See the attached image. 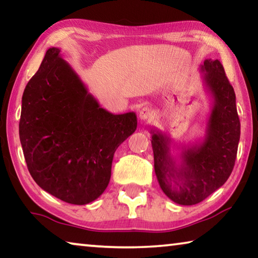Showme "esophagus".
<instances>
[{"label": "esophagus", "instance_id": "34e87169", "mask_svg": "<svg viewBox=\"0 0 258 258\" xmlns=\"http://www.w3.org/2000/svg\"><path fill=\"white\" fill-rule=\"evenodd\" d=\"M152 117H154V113H152L151 109H149L148 107L142 108L141 110L139 112V118L141 120H147V121H150L152 119Z\"/></svg>", "mask_w": 258, "mask_h": 258}]
</instances>
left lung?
I'll list each match as a JSON object with an SVG mask.
<instances>
[{
	"label": "left lung",
	"instance_id": "1",
	"mask_svg": "<svg viewBox=\"0 0 258 258\" xmlns=\"http://www.w3.org/2000/svg\"><path fill=\"white\" fill-rule=\"evenodd\" d=\"M202 82L212 99L203 139L189 146H175L166 134L151 128L155 173L161 190L174 203L196 205L221 187L232 173L240 139L235 94L218 60H205ZM181 152L175 156L171 147Z\"/></svg>",
	"mask_w": 258,
	"mask_h": 258
}]
</instances>
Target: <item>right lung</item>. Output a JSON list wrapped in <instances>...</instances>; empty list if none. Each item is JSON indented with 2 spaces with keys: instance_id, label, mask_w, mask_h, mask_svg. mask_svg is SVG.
Masks as SVG:
<instances>
[{
  "instance_id": "obj_1",
  "label": "right lung",
  "mask_w": 258,
  "mask_h": 258,
  "mask_svg": "<svg viewBox=\"0 0 258 258\" xmlns=\"http://www.w3.org/2000/svg\"><path fill=\"white\" fill-rule=\"evenodd\" d=\"M137 126L135 112L100 107L58 47L46 51L25 87L19 138L28 171L68 204L86 205L103 194L113 154Z\"/></svg>"
}]
</instances>
